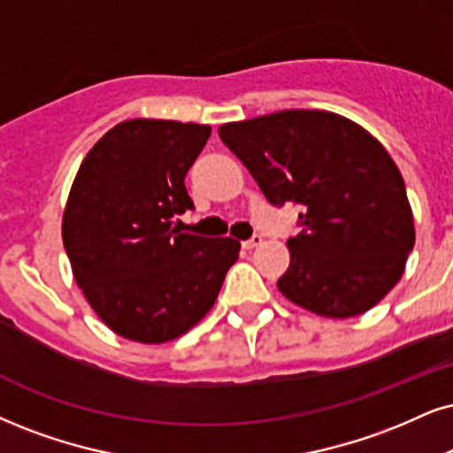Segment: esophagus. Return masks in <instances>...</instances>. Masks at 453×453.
<instances>
[{
	"label": "esophagus",
	"instance_id": "1",
	"mask_svg": "<svg viewBox=\"0 0 453 453\" xmlns=\"http://www.w3.org/2000/svg\"><path fill=\"white\" fill-rule=\"evenodd\" d=\"M260 243H262V237L260 235H254L252 239H248V242H242V248L243 250H254V248H258Z\"/></svg>",
	"mask_w": 453,
	"mask_h": 453
}]
</instances>
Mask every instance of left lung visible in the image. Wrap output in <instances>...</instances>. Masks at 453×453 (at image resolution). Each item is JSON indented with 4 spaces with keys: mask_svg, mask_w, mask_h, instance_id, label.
Listing matches in <instances>:
<instances>
[{
    "mask_svg": "<svg viewBox=\"0 0 453 453\" xmlns=\"http://www.w3.org/2000/svg\"><path fill=\"white\" fill-rule=\"evenodd\" d=\"M273 205L298 203L277 281L289 303L349 319L399 283L416 242L397 164L365 127L332 111L289 109L218 127Z\"/></svg>",
    "mask_w": 453,
    "mask_h": 453,
    "instance_id": "1",
    "label": "left lung"
}]
</instances>
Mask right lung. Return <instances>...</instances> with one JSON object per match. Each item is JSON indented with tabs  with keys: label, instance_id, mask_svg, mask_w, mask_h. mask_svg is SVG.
I'll return each instance as SVG.
<instances>
[{
	"label": "right lung",
	"instance_id": "obj_1",
	"mask_svg": "<svg viewBox=\"0 0 453 453\" xmlns=\"http://www.w3.org/2000/svg\"><path fill=\"white\" fill-rule=\"evenodd\" d=\"M210 126L121 121L83 157L63 214V243L88 304L117 336L142 344L180 338L214 306L239 258L233 237L180 233L193 210L184 176Z\"/></svg>",
	"mask_w": 453,
	"mask_h": 453
}]
</instances>
